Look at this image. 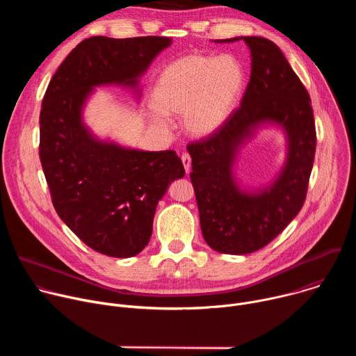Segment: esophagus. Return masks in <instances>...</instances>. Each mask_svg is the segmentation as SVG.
Returning a JSON list of instances; mask_svg holds the SVG:
<instances>
[{"label":"esophagus","mask_w":356,"mask_h":356,"mask_svg":"<svg viewBox=\"0 0 356 356\" xmlns=\"http://www.w3.org/2000/svg\"><path fill=\"white\" fill-rule=\"evenodd\" d=\"M181 162H183V166H184L186 173H188V172H190V168H191V158H190L187 154H183V155H181Z\"/></svg>","instance_id":"obj_1"}]
</instances>
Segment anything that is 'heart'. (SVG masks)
I'll return each mask as SVG.
<instances>
[{"instance_id": "b5f03b06", "label": "heart", "mask_w": 356, "mask_h": 356, "mask_svg": "<svg viewBox=\"0 0 356 356\" xmlns=\"http://www.w3.org/2000/svg\"><path fill=\"white\" fill-rule=\"evenodd\" d=\"M245 84L241 63L231 55L188 54L166 66L152 90L150 117L168 127L181 115L183 131L195 139L214 135L234 111Z\"/></svg>"}]
</instances>
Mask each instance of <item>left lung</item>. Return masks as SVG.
I'll use <instances>...</instances> for the list:
<instances>
[{"mask_svg": "<svg viewBox=\"0 0 356 356\" xmlns=\"http://www.w3.org/2000/svg\"><path fill=\"white\" fill-rule=\"evenodd\" d=\"M243 40L250 52V79L241 107L209 139L188 145L201 232L207 245L228 255H246L275 239L298 214L316 154L312 99L283 52L261 36ZM262 129L285 136V161L262 186L236 177L240 150Z\"/></svg>", "mask_w": 356, "mask_h": 356, "instance_id": "1", "label": "left lung"}]
</instances>
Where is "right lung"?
I'll use <instances>...</instances> for the list:
<instances>
[{
    "mask_svg": "<svg viewBox=\"0 0 356 356\" xmlns=\"http://www.w3.org/2000/svg\"><path fill=\"white\" fill-rule=\"evenodd\" d=\"M172 38L80 42L42 101L39 156L60 220L91 249L131 258L147 245L159 200L184 177L173 150L149 152L97 136L84 121L95 88L118 86L140 98L139 81Z\"/></svg>",
    "mask_w": 356,
    "mask_h": 356,
    "instance_id": "obj_1",
    "label": "right lung"
}]
</instances>
